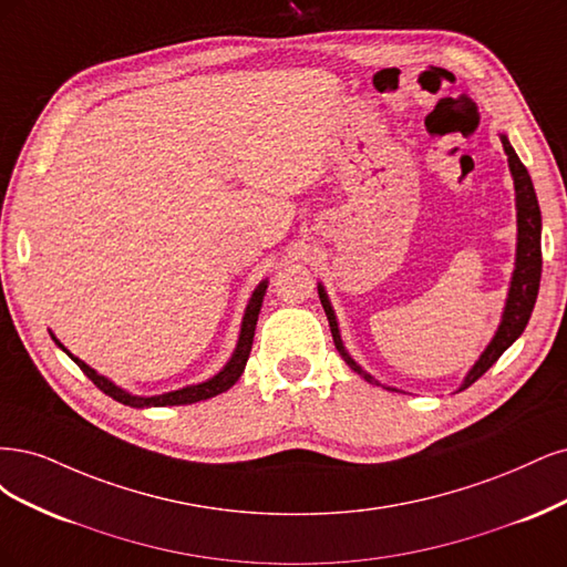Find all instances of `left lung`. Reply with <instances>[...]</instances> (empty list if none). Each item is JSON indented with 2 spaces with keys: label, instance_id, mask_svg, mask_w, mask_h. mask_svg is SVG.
<instances>
[{
  "label": "left lung",
  "instance_id": "1",
  "mask_svg": "<svg viewBox=\"0 0 567 567\" xmlns=\"http://www.w3.org/2000/svg\"><path fill=\"white\" fill-rule=\"evenodd\" d=\"M502 145H504V153L508 157V169H511V176H514V188H516V218H518L516 268H514V276H511L508 297H506V306H504V313H502V322L497 327V332H495V337H492V341L487 343V349L481 353V358L476 360V364H473V368L468 370L460 391L468 389L473 381H478L492 368V364L499 360V355L508 349V346L523 334L529 316H533L537 291H539V278H542V212H539V203H537V195H535L533 178H529L525 164L518 159L516 151L511 148L506 134H502ZM318 295H320V303L324 308V316H327V320H330V330H332V339H334L339 355L364 381L381 386V383L372 374L364 372L360 364L349 355V351L343 349L334 308H332L330 297H327V291H324L322 285H318ZM389 391H395V389H389Z\"/></svg>",
  "mask_w": 567,
  "mask_h": 567
}]
</instances>
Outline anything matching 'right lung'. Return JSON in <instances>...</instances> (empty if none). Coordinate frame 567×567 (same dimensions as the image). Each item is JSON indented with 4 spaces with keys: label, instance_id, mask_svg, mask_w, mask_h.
I'll return each instance as SVG.
<instances>
[{
    "label": "right lung",
    "instance_id": "right-lung-1",
    "mask_svg": "<svg viewBox=\"0 0 567 567\" xmlns=\"http://www.w3.org/2000/svg\"><path fill=\"white\" fill-rule=\"evenodd\" d=\"M266 287H268V280L259 282V287L254 289V295L245 308V318H243V327H240V339H237V346L235 351L230 355V360L226 362V368L214 374L212 379L203 381V383H193V386H186V389H178V391H169V393H162V395H151V398H143V395H132L126 393L124 389L115 386V383L111 379H105L103 374H99L96 370H91L86 362H82L80 358L72 355L65 346L51 334V339L59 343V349H63L72 360H75L78 368L96 383V386L105 393L111 395L113 400H117V403L122 405H130V408H164V405H190V403H199V400H207V398H214L218 393L228 391L233 383L240 379V374L245 372V364H247V358H249V351H251V341H254V330H257V320H259V310H261V303H264V295H266Z\"/></svg>",
    "mask_w": 567,
    "mask_h": 567
}]
</instances>
